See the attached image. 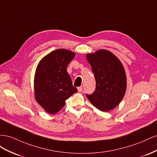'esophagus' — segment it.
<instances>
[{
	"label": "esophagus",
	"instance_id": "1",
	"mask_svg": "<svg viewBox=\"0 0 157 157\" xmlns=\"http://www.w3.org/2000/svg\"><path fill=\"white\" fill-rule=\"evenodd\" d=\"M78 90L79 92H82L83 91V87L82 86H80V87H78Z\"/></svg>",
	"mask_w": 157,
	"mask_h": 157
}]
</instances>
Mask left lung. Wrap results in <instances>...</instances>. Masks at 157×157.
Wrapping results in <instances>:
<instances>
[{
    "label": "left lung",
    "instance_id": "left-lung-1",
    "mask_svg": "<svg viewBox=\"0 0 157 157\" xmlns=\"http://www.w3.org/2000/svg\"><path fill=\"white\" fill-rule=\"evenodd\" d=\"M87 59L94 74L96 87L86 97L98 110L108 112L114 109L122 100L126 89V73L122 63L106 50L87 54Z\"/></svg>",
    "mask_w": 157,
    "mask_h": 157
}]
</instances>
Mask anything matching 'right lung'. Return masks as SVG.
<instances>
[{"label":"right lung","instance_id":"right-lung-1","mask_svg":"<svg viewBox=\"0 0 157 157\" xmlns=\"http://www.w3.org/2000/svg\"><path fill=\"white\" fill-rule=\"evenodd\" d=\"M74 56L72 52L57 49L44 56L37 66L34 79L35 98L48 113H57L78 91L66 70Z\"/></svg>","mask_w":157,"mask_h":157}]
</instances>
